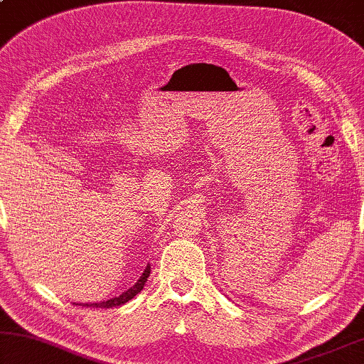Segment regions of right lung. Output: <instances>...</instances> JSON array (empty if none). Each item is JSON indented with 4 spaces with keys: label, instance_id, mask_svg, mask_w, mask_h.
Returning a JSON list of instances; mask_svg holds the SVG:
<instances>
[{
    "label": "right lung",
    "instance_id": "right-lung-1",
    "mask_svg": "<svg viewBox=\"0 0 364 364\" xmlns=\"http://www.w3.org/2000/svg\"><path fill=\"white\" fill-rule=\"evenodd\" d=\"M148 277H150V265H146V269L143 270L141 277L138 279L136 282H135V285L130 287V289H127L125 291H122L119 296H114V299L99 301V304H90V306H95V309H112V306H120V305L127 304V301L132 300L133 296L138 294V291L143 290V285H145ZM85 306H89V304H85Z\"/></svg>",
    "mask_w": 364,
    "mask_h": 364
}]
</instances>
